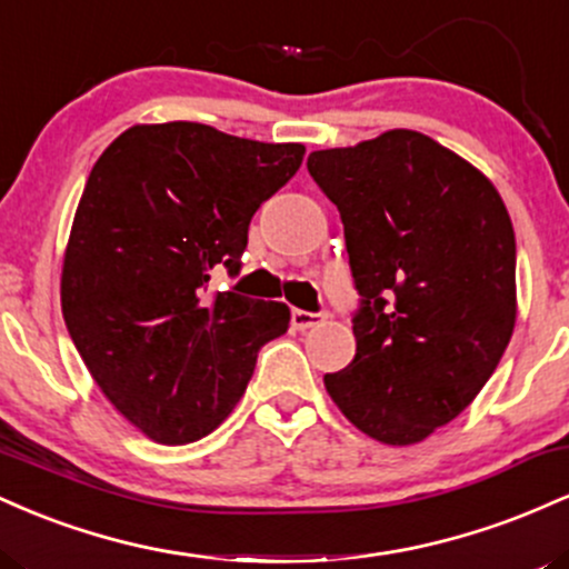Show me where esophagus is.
Wrapping results in <instances>:
<instances>
[{
  "instance_id": "esophagus-1",
  "label": "esophagus",
  "mask_w": 569,
  "mask_h": 569,
  "mask_svg": "<svg viewBox=\"0 0 569 569\" xmlns=\"http://www.w3.org/2000/svg\"><path fill=\"white\" fill-rule=\"evenodd\" d=\"M323 318H326L323 312H307V310H293V312H291L293 329H299V331L312 329V326L323 323Z\"/></svg>"
}]
</instances>
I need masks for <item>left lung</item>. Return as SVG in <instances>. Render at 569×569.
<instances>
[{
  "label": "left lung",
  "instance_id": "1",
  "mask_svg": "<svg viewBox=\"0 0 569 569\" xmlns=\"http://www.w3.org/2000/svg\"><path fill=\"white\" fill-rule=\"evenodd\" d=\"M307 171L342 217L361 293L356 358L323 385L361 433L409 447L479 396L511 342V217L485 173L417 130L321 149Z\"/></svg>",
  "mask_w": 569,
  "mask_h": 569
}]
</instances>
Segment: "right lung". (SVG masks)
Returning a JSON list of instances; mask_svg holds the SVG:
<instances>
[{
  "instance_id": "obj_1",
  "label": "right lung",
  "mask_w": 569,
  "mask_h": 569,
  "mask_svg": "<svg viewBox=\"0 0 569 569\" xmlns=\"http://www.w3.org/2000/svg\"><path fill=\"white\" fill-rule=\"evenodd\" d=\"M302 158V143L160 122L96 160L63 253V321L101 393L152 441L217 430L262 345L289 331L283 302L206 291L217 267L238 276L251 217Z\"/></svg>"
}]
</instances>
